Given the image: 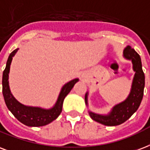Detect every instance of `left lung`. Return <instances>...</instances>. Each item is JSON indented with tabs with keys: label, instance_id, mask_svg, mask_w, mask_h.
Wrapping results in <instances>:
<instances>
[{
	"label": "left lung",
	"instance_id": "obj_1",
	"mask_svg": "<svg viewBox=\"0 0 150 150\" xmlns=\"http://www.w3.org/2000/svg\"><path fill=\"white\" fill-rule=\"evenodd\" d=\"M123 57L127 60H131L133 70L135 72L128 97L123 102L114 106L108 115H100L89 111L90 117L93 120L105 126H117L127 120L138 110L143 98L145 75L140 56L131 46H127L123 51ZM87 98L88 93H86L85 95L86 105H88Z\"/></svg>",
	"mask_w": 150,
	"mask_h": 150
}]
</instances>
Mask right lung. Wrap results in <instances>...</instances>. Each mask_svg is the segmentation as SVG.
<instances>
[{"label": "right lung", "instance_id": "add662e5", "mask_svg": "<svg viewBox=\"0 0 150 150\" xmlns=\"http://www.w3.org/2000/svg\"><path fill=\"white\" fill-rule=\"evenodd\" d=\"M19 49L15 50L10 53L6 63V67L3 71L2 77V93L7 107L16 118L28 127H42L47 125L60 116L62 111L63 102L65 97L69 93L73 86L79 81V79H75L66 83L62 87L58 96L57 100L54 106L50 109L27 106L19 103L11 94L8 84V74L10 71L12 57H14Z\"/></svg>", "mask_w": 150, "mask_h": 150}]
</instances>
